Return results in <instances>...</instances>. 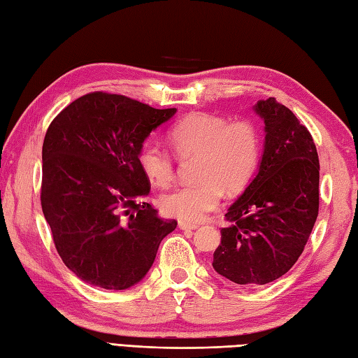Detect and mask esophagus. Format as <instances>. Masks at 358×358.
Returning <instances> with one entry per match:
<instances>
[{
	"label": "esophagus",
	"instance_id": "1",
	"mask_svg": "<svg viewBox=\"0 0 358 358\" xmlns=\"http://www.w3.org/2000/svg\"><path fill=\"white\" fill-rule=\"evenodd\" d=\"M178 227H180V229H183V231H195L196 227H199V224L187 223V222H183V220H180V222H178Z\"/></svg>",
	"mask_w": 358,
	"mask_h": 358
}]
</instances>
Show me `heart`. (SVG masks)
<instances>
[{
	"label": "heart",
	"instance_id": "obj_1",
	"mask_svg": "<svg viewBox=\"0 0 358 358\" xmlns=\"http://www.w3.org/2000/svg\"><path fill=\"white\" fill-rule=\"evenodd\" d=\"M172 148L180 157L200 155V183L173 187L159 196L166 215L199 222L214 210L223 189L243 191L257 172L262 158V135L248 120L227 121L218 113H189L172 127ZM138 166L152 185L164 187L173 178V159L158 143L148 141L138 150Z\"/></svg>",
	"mask_w": 358,
	"mask_h": 358
}]
</instances>
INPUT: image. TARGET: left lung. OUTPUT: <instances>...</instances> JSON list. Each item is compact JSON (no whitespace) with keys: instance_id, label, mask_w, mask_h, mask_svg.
Listing matches in <instances>:
<instances>
[{"instance_id":"8db88e82","label":"left lung","mask_w":358,"mask_h":358,"mask_svg":"<svg viewBox=\"0 0 358 358\" xmlns=\"http://www.w3.org/2000/svg\"><path fill=\"white\" fill-rule=\"evenodd\" d=\"M254 110L264 121L258 173L227 209L214 269L237 285L280 278L299 260L318 215L320 163L315 143L299 118L275 98Z\"/></svg>"}]
</instances>
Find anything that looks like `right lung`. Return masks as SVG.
<instances>
[{"mask_svg":"<svg viewBox=\"0 0 358 358\" xmlns=\"http://www.w3.org/2000/svg\"><path fill=\"white\" fill-rule=\"evenodd\" d=\"M175 112L92 92L59 112L45 132L43 214L62 260L86 283L113 291L136 285L177 227L141 201L150 183L138 166L144 140Z\"/></svg>","mask_w":358,"mask_h":358,"instance_id":"add662e5","label":"right lung"}]
</instances>
